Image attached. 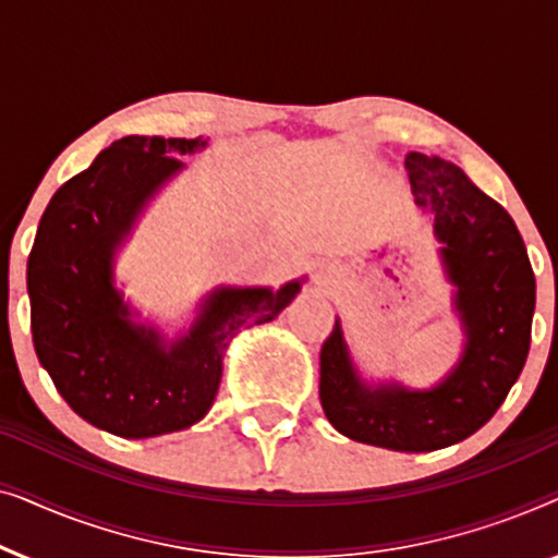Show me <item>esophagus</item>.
Here are the masks:
<instances>
[{
  "label": "esophagus",
  "instance_id": "esophagus-1",
  "mask_svg": "<svg viewBox=\"0 0 558 558\" xmlns=\"http://www.w3.org/2000/svg\"><path fill=\"white\" fill-rule=\"evenodd\" d=\"M332 279H335L332 266H319V269L315 271V284L317 287H330Z\"/></svg>",
  "mask_w": 558,
  "mask_h": 558
}]
</instances>
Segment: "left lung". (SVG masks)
<instances>
[{"label": "left lung", "instance_id": "8db88e82", "mask_svg": "<svg viewBox=\"0 0 558 558\" xmlns=\"http://www.w3.org/2000/svg\"><path fill=\"white\" fill-rule=\"evenodd\" d=\"M414 203L432 220L454 287L464 348L429 388L365 380L335 317L319 353V401L335 429L393 452H434L468 439L506 401L531 348L536 279L521 233L500 203L437 155H407Z\"/></svg>", "mask_w": 558, "mask_h": 558}]
</instances>
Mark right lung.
I'll use <instances>...</instances> for the list:
<instances>
[{
  "mask_svg": "<svg viewBox=\"0 0 558 558\" xmlns=\"http://www.w3.org/2000/svg\"><path fill=\"white\" fill-rule=\"evenodd\" d=\"M208 140L124 136L50 197L27 258L37 361L81 418L124 439L187 429L216 401L243 327L271 323L304 284L226 287L203 296L178 338L142 323L117 287L119 251L149 203Z\"/></svg>",
  "mask_w": 558,
  "mask_h": 558,
  "instance_id": "add662e5",
  "label": "right lung"
}]
</instances>
